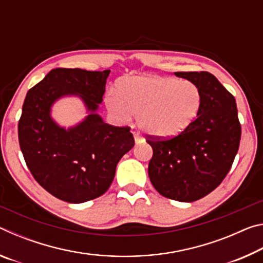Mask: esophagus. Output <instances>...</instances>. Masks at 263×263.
Instances as JSON below:
<instances>
[{"mask_svg":"<svg viewBox=\"0 0 263 263\" xmlns=\"http://www.w3.org/2000/svg\"><path fill=\"white\" fill-rule=\"evenodd\" d=\"M133 136H135V141H136V144H140V142H142L144 141V138L141 137V135L139 132H133Z\"/></svg>","mask_w":263,"mask_h":263,"instance_id":"34e87169","label":"esophagus"}]
</instances>
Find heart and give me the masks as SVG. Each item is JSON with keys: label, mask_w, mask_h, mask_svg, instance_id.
Instances as JSON below:
<instances>
[{"label": "heart", "mask_w": 263, "mask_h": 263, "mask_svg": "<svg viewBox=\"0 0 263 263\" xmlns=\"http://www.w3.org/2000/svg\"><path fill=\"white\" fill-rule=\"evenodd\" d=\"M116 92L105 96L109 112L121 122L138 116L146 133L173 138L195 122L202 108L197 84L169 77H128L119 80Z\"/></svg>", "instance_id": "obj_1"}]
</instances>
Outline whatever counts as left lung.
Returning a JSON list of instances; mask_svg holds the SVG:
<instances>
[{
	"label": "left lung",
	"mask_w": 263,
	"mask_h": 263,
	"mask_svg": "<svg viewBox=\"0 0 263 263\" xmlns=\"http://www.w3.org/2000/svg\"><path fill=\"white\" fill-rule=\"evenodd\" d=\"M197 84L202 108L195 122L171 139L147 136L153 148L148 176L163 197L194 202L210 194L230 172L241 126L234 96L209 72H176Z\"/></svg>",
	"instance_id": "left-lung-1"
}]
</instances>
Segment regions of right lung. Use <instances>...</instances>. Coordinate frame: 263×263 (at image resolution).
<instances>
[{"label":"right lung","instance_id":"1","mask_svg":"<svg viewBox=\"0 0 263 263\" xmlns=\"http://www.w3.org/2000/svg\"><path fill=\"white\" fill-rule=\"evenodd\" d=\"M109 74L55 68L26 94L18 122L21 151L34 180L61 201L83 203L103 195L119 160L135 146L130 127L109 125L96 114ZM64 96H79L89 112L69 129L50 117L51 105Z\"/></svg>","mask_w":263,"mask_h":263}]
</instances>
